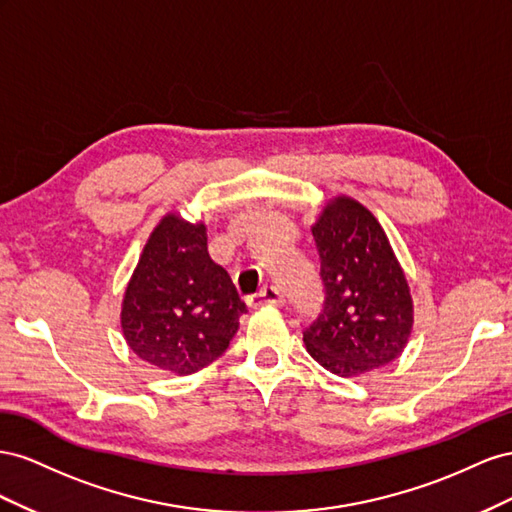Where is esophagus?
I'll return each mask as SVG.
<instances>
[{
    "label": "esophagus",
    "instance_id": "obj_1",
    "mask_svg": "<svg viewBox=\"0 0 512 512\" xmlns=\"http://www.w3.org/2000/svg\"><path fill=\"white\" fill-rule=\"evenodd\" d=\"M248 304L251 306H266V304H272V306H281L285 304V291L281 285H266L264 289L259 291V294L248 298Z\"/></svg>",
    "mask_w": 512,
    "mask_h": 512
}]
</instances>
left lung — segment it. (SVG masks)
I'll list each match as a JSON object with an SVG mask.
<instances>
[{"mask_svg":"<svg viewBox=\"0 0 512 512\" xmlns=\"http://www.w3.org/2000/svg\"><path fill=\"white\" fill-rule=\"evenodd\" d=\"M324 304L304 328L321 367L352 377L397 358L412 332L410 287L384 229L358 201L339 197L313 227Z\"/></svg>","mask_w":512,"mask_h":512,"instance_id":"left-lung-1","label":"left lung"}]
</instances>
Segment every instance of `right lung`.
I'll return each instance as SVG.
<instances>
[{"mask_svg": "<svg viewBox=\"0 0 512 512\" xmlns=\"http://www.w3.org/2000/svg\"><path fill=\"white\" fill-rule=\"evenodd\" d=\"M244 313L231 276L208 255L206 227L165 216L124 296L130 349L158 369L195 373L225 352Z\"/></svg>", "mask_w": 512, "mask_h": 512, "instance_id": "obj_1", "label": "right lung"}]
</instances>
